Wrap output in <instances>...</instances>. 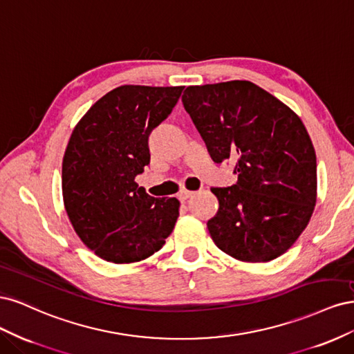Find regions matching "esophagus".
<instances>
[{"label": "esophagus", "mask_w": 354, "mask_h": 354, "mask_svg": "<svg viewBox=\"0 0 354 354\" xmlns=\"http://www.w3.org/2000/svg\"><path fill=\"white\" fill-rule=\"evenodd\" d=\"M194 195H195V192L185 189V190H181L180 194H178V199H180L181 202H185V201H187L190 196H194Z\"/></svg>", "instance_id": "1"}]
</instances>
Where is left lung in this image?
<instances>
[{
    "label": "left lung",
    "instance_id": "1",
    "mask_svg": "<svg viewBox=\"0 0 354 354\" xmlns=\"http://www.w3.org/2000/svg\"><path fill=\"white\" fill-rule=\"evenodd\" d=\"M181 102L214 162L236 160L238 183L211 189L220 203L207 223L214 243L245 263L285 254L317 196L316 153L303 121L250 81L190 85Z\"/></svg>",
    "mask_w": 354,
    "mask_h": 354
}]
</instances>
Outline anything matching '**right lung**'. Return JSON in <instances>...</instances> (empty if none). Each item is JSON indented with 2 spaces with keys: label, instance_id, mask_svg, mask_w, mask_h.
<instances>
[{
  "label": "right lung",
  "instance_id": "right-lung-1",
  "mask_svg": "<svg viewBox=\"0 0 354 354\" xmlns=\"http://www.w3.org/2000/svg\"><path fill=\"white\" fill-rule=\"evenodd\" d=\"M183 87L121 85L75 125L62 164L63 203L80 239L115 264L162 248L178 218L176 198H153L136 183L151 162L149 136Z\"/></svg>",
  "mask_w": 354,
  "mask_h": 354
}]
</instances>
